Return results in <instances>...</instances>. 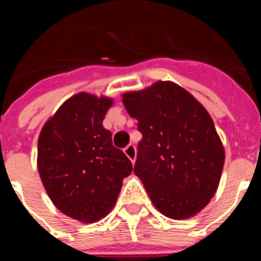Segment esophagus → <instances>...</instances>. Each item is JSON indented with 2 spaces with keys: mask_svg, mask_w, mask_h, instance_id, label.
Returning a JSON list of instances; mask_svg holds the SVG:
<instances>
[{
  "mask_svg": "<svg viewBox=\"0 0 261 261\" xmlns=\"http://www.w3.org/2000/svg\"><path fill=\"white\" fill-rule=\"evenodd\" d=\"M124 153H125V155L130 159V162L135 163V161H136V146L135 145L129 144L128 146L124 149Z\"/></svg>",
  "mask_w": 261,
  "mask_h": 261,
  "instance_id": "esophagus-1",
  "label": "esophagus"
}]
</instances>
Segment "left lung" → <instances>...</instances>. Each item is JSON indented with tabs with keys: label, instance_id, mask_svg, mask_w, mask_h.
Masks as SVG:
<instances>
[{
	"label": "left lung",
	"instance_id": "8db88e82",
	"mask_svg": "<svg viewBox=\"0 0 261 261\" xmlns=\"http://www.w3.org/2000/svg\"><path fill=\"white\" fill-rule=\"evenodd\" d=\"M138 121L135 174L163 216L186 220L201 212L216 193L225 149L204 106L171 81H158L123 94Z\"/></svg>",
	"mask_w": 261,
	"mask_h": 261
}]
</instances>
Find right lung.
<instances>
[{
  "mask_svg": "<svg viewBox=\"0 0 261 261\" xmlns=\"http://www.w3.org/2000/svg\"><path fill=\"white\" fill-rule=\"evenodd\" d=\"M114 99L78 93L45 121L38 140V170L49 199L61 213L93 223L114 208L128 156L112 145L103 126Z\"/></svg>",
  "mask_w": 261,
  "mask_h": 261,
  "instance_id": "obj_1",
  "label": "right lung"
}]
</instances>
